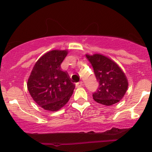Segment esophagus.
Returning a JSON list of instances; mask_svg holds the SVG:
<instances>
[{
  "label": "esophagus",
  "mask_w": 152,
  "mask_h": 152,
  "mask_svg": "<svg viewBox=\"0 0 152 152\" xmlns=\"http://www.w3.org/2000/svg\"><path fill=\"white\" fill-rule=\"evenodd\" d=\"M82 85H83V82H77V83L76 84V87H82Z\"/></svg>",
  "instance_id": "esophagus-1"
}]
</instances>
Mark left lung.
Returning <instances> with one entry per match:
<instances>
[{
    "label": "left lung",
    "instance_id": "8db88e82",
    "mask_svg": "<svg viewBox=\"0 0 152 152\" xmlns=\"http://www.w3.org/2000/svg\"><path fill=\"white\" fill-rule=\"evenodd\" d=\"M99 82V87L93 93V99L106 106L113 105L121 100L128 87V81L118 65L101 54L87 55Z\"/></svg>",
    "mask_w": 152,
    "mask_h": 152
}]
</instances>
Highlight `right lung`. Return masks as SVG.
Listing matches in <instances>:
<instances>
[{
  "label": "right lung",
  "instance_id": "add662e5",
  "mask_svg": "<svg viewBox=\"0 0 152 152\" xmlns=\"http://www.w3.org/2000/svg\"><path fill=\"white\" fill-rule=\"evenodd\" d=\"M67 54L66 50L48 52L38 59L28 78L27 87L31 96L45 110H59L73 93L75 85L66 72L61 70Z\"/></svg>",
  "mask_w": 152,
  "mask_h": 152
}]
</instances>
